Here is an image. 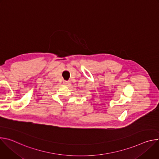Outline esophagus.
Here are the masks:
<instances>
[{"mask_svg": "<svg viewBox=\"0 0 159 159\" xmlns=\"http://www.w3.org/2000/svg\"><path fill=\"white\" fill-rule=\"evenodd\" d=\"M63 84H65V85L69 84H70V81H69V80H65V81L63 82Z\"/></svg>", "mask_w": 159, "mask_h": 159, "instance_id": "34e87169", "label": "esophagus"}]
</instances>
